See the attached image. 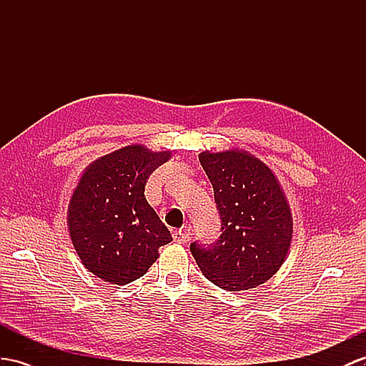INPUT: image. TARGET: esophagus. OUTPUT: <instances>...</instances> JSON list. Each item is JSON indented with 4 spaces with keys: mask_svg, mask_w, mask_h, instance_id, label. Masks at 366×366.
<instances>
[{
    "mask_svg": "<svg viewBox=\"0 0 366 366\" xmlns=\"http://www.w3.org/2000/svg\"><path fill=\"white\" fill-rule=\"evenodd\" d=\"M173 239L176 241V242H189V239H190V229H187V227H184V229H179V230H174L173 232Z\"/></svg>",
    "mask_w": 366,
    "mask_h": 366,
    "instance_id": "esophagus-1",
    "label": "esophagus"
}]
</instances>
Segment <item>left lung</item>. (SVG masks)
Listing matches in <instances>:
<instances>
[{
	"mask_svg": "<svg viewBox=\"0 0 366 366\" xmlns=\"http://www.w3.org/2000/svg\"><path fill=\"white\" fill-rule=\"evenodd\" d=\"M221 214V237L192 254L204 277L229 292L254 289L272 278L287 258L294 237L289 201L278 177L241 148L199 153Z\"/></svg>",
	"mask_w": 366,
	"mask_h": 366,
	"instance_id": "left-lung-1",
	"label": "left lung"
}]
</instances>
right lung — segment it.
Returning a JSON list of instances; mask_svg holds the SVG:
<instances>
[{"instance_id": "right-lung-1", "label": "right lung", "mask_w": 366, "mask_h": 366, "mask_svg": "<svg viewBox=\"0 0 366 366\" xmlns=\"http://www.w3.org/2000/svg\"><path fill=\"white\" fill-rule=\"evenodd\" d=\"M170 149L122 147L91 162L68 204V232L81 264L111 285L131 283L152 267L172 233L145 199V184Z\"/></svg>"}]
</instances>
